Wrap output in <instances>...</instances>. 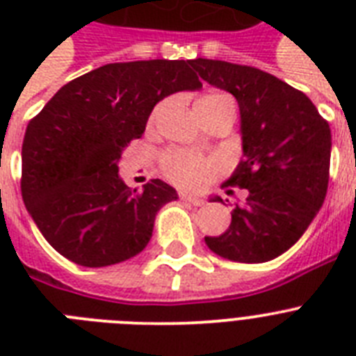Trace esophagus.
Segmentation results:
<instances>
[{"instance_id":"34e87169","label":"esophagus","mask_w":356,"mask_h":356,"mask_svg":"<svg viewBox=\"0 0 356 356\" xmlns=\"http://www.w3.org/2000/svg\"><path fill=\"white\" fill-rule=\"evenodd\" d=\"M179 200L184 201V203H190V205H194V207H201L205 201L200 200V197H192V195H186V194H181L179 195Z\"/></svg>"}]
</instances>
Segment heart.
<instances>
[{
  "mask_svg": "<svg viewBox=\"0 0 356 356\" xmlns=\"http://www.w3.org/2000/svg\"><path fill=\"white\" fill-rule=\"evenodd\" d=\"M197 105L214 111L220 108H229L233 113L236 111L234 102L225 94H207L197 102ZM161 170L164 177L177 184L179 188L197 192L207 188L223 172V164L218 159L201 156L192 151L168 149L161 155Z\"/></svg>",
  "mask_w": 356,
  "mask_h": 356,
  "instance_id": "heart-1",
  "label": "heart"
}]
</instances>
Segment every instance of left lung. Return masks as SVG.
<instances>
[{"instance_id":"8db88e82","label":"left lung","mask_w":356,"mask_h":356,"mask_svg":"<svg viewBox=\"0 0 356 356\" xmlns=\"http://www.w3.org/2000/svg\"><path fill=\"white\" fill-rule=\"evenodd\" d=\"M207 83L236 97L243 155L227 183L248 190L220 236H205L211 251L234 262H266L307 231L323 205L331 166V129L309 97L253 66L195 58ZM227 186V184H225Z\"/></svg>"}]
</instances>
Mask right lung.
Instances as JSON below:
<instances>
[{"label":"right lung","mask_w":356,"mask_h":356,"mask_svg":"<svg viewBox=\"0 0 356 356\" xmlns=\"http://www.w3.org/2000/svg\"><path fill=\"white\" fill-rule=\"evenodd\" d=\"M192 60L105 64L64 85L31 118L22 145V197L53 249L88 268L118 264L149 242L159 209L177 200L161 179L142 192L118 177L123 149L156 103L197 90Z\"/></svg>","instance_id":"obj_1"}]
</instances>
